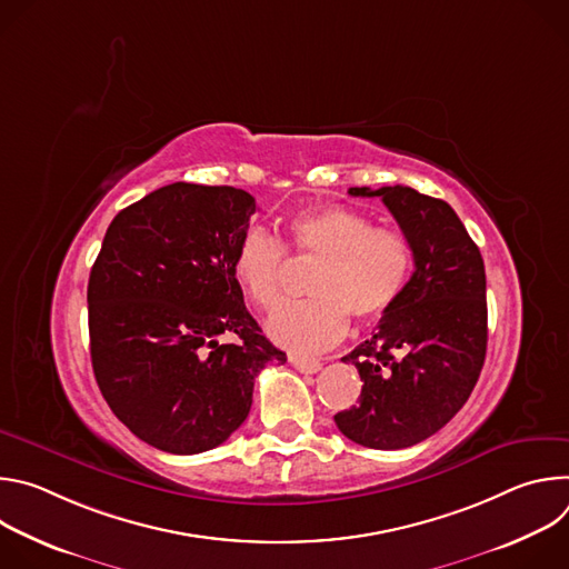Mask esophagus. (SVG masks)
<instances>
[{
	"label": "esophagus",
	"instance_id": "1",
	"mask_svg": "<svg viewBox=\"0 0 569 569\" xmlns=\"http://www.w3.org/2000/svg\"><path fill=\"white\" fill-rule=\"evenodd\" d=\"M290 365L295 369H299L301 373H317L321 369V362L317 358H306V356H290L288 358Z\"/></svg>",
	"mask_w": 569,
	"mask_h": 569
}]
</instances>
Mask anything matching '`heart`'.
Listing matches in <instances>:
<instances>
[{"label":"heart","mask_w":569,"mask_h":569,"mask_svg":"<svg viewBox=\"0 0 569 569\" xmlns=\"http://www.w3.org/2000/svg\"><path fill=\"white\" fill-rule=\"evenodd\" d=\"M288 246L301 257L323 259L312 277L315 299L286 306L268 323L270 338L292 351H321L340 342L349 315L360 323L382 319L400 299L412 270L408 240L358 209L329 204L297 213L288 222ZM286 252L254 227L240 238L231 274L252 306L272 312L283 301Z\"/></svg>","instance_id":"1"}]
</instances>
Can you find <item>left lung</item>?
Masks as SVG:
<instances>
[{
  "label": "left lung",
  "mask_w": 569,
  "mask_h": 569,
  "mask_svg": "<svg viewBox=\"0 0 569 569\" xmlns=\"http://www.w3.org/2000/svg\"><path fill=\"white\" fill-rule=\"evenodd\" d=\"M380 198L412 250L415 272L356 365L358 405L336 415L340 432L376 450L410 448L439 432L468 400L486 358V272L455 209L410 187H351Z\"/></svg>",
  "instance_id": "obj_1"
}]
</instances>
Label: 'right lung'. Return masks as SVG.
Segmentation results:
<instances>
[{
	"instance_id": "obj_1",
	"label": "right lung",
	"mask_w": 569,
	"mask_h": 569,
	"mask_svg": "<svg viewBox=\"0 0 569 569\" xmlns=\"http://www.w3.org/2000/svg\"><path fill=\"white\" fill-rule=\"evenodd\" d=\"M254 211L242 189L176 182L106 231L88 283L92 367L114 417L157 450L198 455L227 441L261 369L286 362L231 274Z\"/></svg>"
}]
</instances>
